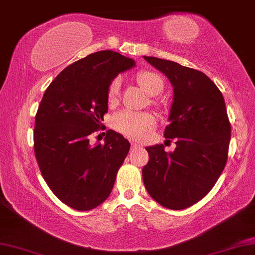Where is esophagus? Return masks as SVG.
<instances>
[{
    "mask_svg": "<svg viewBox=\"0 0 255 255\" xmlns=\"http://www.w3.org/2000/svg\"><path fill=\"white\" fill-rule=\"evenodd\" d=\"M131 144H132V147H136V148H142V144L139 143V142H135V141H132Z\"/></svg>",
    "mask_w": 255,
    "mask_h": 255,
    "instance_id": "1",
    "label": "esophagus"
}]
</instances>
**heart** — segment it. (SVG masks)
Returning <instances> with one entry per match:
<instances>
[{"instance_id": "1", "label": "heart", "mask_w": 255, "mask_h": 255, "mask_svg": "<svg viewBox=\"0 0 255 255\" xmlns=\"http://www.w3.org/2000/svg\"><path fill=\"white\" fill-rule=\"evenodd\" d=\"M136 80L144 92L151 97H156L163 92L164 81L157 73L151 70H143L136 75ZM121 78L116 77L111 82L107 91V99L109 104L115 103L120 95ZM113 128L122 134L134 139H143L149 135L156 125V120L149 113H135L131 111H123L117 113L113 117Z\"/></svg>"}]
</instances>
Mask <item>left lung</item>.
Segmentation results:
<instances>
[{
  "mask_svg": "<svg viewBox=\"0 0 255 255\" xmlns=\"http://www.w3.org/2000/svg\"><path fill=\"white\" fill-rule=\"evenodd\" d=\"M143 58L173 88L164 136L177 139L172 152L163 144L146 147L149 160L142 167L143 183L158 204L183 210L201 201L225 168L232 133L225 99L204 73L174 61Z\"/></svg>",
  "mask_w": 255,
  "mask_h": 255,
  "instance_id": "obj_1",
  "label": "left lung"
}]
</instances>
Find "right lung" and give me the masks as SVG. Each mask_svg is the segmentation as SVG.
<instances>
[{
  "instance_id": "add662e5",
  "label": "right lung",
  "mask_w": 255,
  "mask_h": 255,
  "mask_svg": "<svg viewBox=\"0 0 255 255\" xmlns=\"http://www.w3.org/2000/svg\"><path fill=\"white\" fill-rule=\"evenodd\" d=\"M131 58L98 51L66 67L45 90L35 116L34 150L53 194L77 211H89L112 193L130 142L108 130L105 143H90L108 112L107 91Z\"/></svg>"
}]
</instances>
